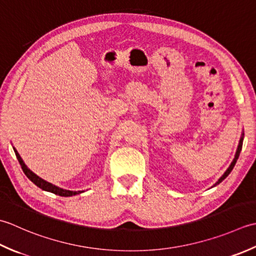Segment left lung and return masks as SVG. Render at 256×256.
<instances>
[{
  "instance_id": "8db88e82",
  "label": "left lung",
  "mask_w": 256,
  "mask_h": 256,
  "mask_svg": "<svg viewBox=\"0 0 256 256\" xmlns=\"http://www.w3.org/2000/svg\"><path fill=\"white\" fill-rule=\"evenodd\" d=\"M242 144H243V134H242V137H241V139H240V142H238V150H236V157H234V159H233V161H232V164H230V166H228V170L224 172L223 174V176H221L220 179L218 180V182L216 184H214V186H216V184H221V182L226 178V176L230 174V172L232 171V169L234 168V166H236V160L238 159V156H240V152H241V150H242Z\"/></svg>"
}]
</instances>
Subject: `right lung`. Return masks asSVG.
I'll use <instances>...</instances> for the list:
<instances>
[{
    "label": "right lung",
    "mask_w": 256,
    "mask_h": 256,
    "mask_svg": "<svg viewBox=\"0 0 256 256\" xmlns=\"http://www.w3.org/2000/svg\"><path fill=\"white\" fill-rule=\"evenodd\" d=\"M14 149V152L15 154H16V158L18 160V162L20 164V166H22L23 169V172L25 174V176H28V178L33 182L34 184L38 186V188H40L42 190H45V191H48V192H52V194H57V196H76V194H82V191H70V190H65V189H62V188H58L54 184H50V182L43 180L42 178H40L38 176H36L33 171H30L28 166H26V164H24V161L22 160V158H20V156L18 154V150Z\"/></svg>",
    "instance_id": "add662e5"
}]
</instances>
